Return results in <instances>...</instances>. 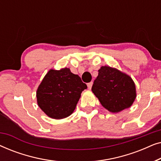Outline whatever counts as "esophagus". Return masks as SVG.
<instances>
[{
	"label": "esophagus",
	"mask_w": 161,
	"mask_h": 161,
	"mask_svg": "<svg viewBox=\"0 0 161 161\" xmlns=\"http://www.w3.org/2000/svg\"><path fill=\"white\" fill-rule=\"evenodd\" d=\"M87 86H88V89L89 90L92 89V82H90L89 83H87Z\"/></svg>",
	"instance_id": "esophagus-1"
}]
</instances>
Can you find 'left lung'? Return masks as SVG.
<instances>
[{"label": "left lung", "mask_w": 161, "mask_h": 161, "mask_svg": "<svg viewBox=\"0 0 161 161\" xmlns=\"http://www.w3.org/2000/svg\"><path fill=\"white\" fill-rule=\"evenodd\" d=\"M92 91L101 105L112 113L128 108L136 97L133 79L116 68L107 66L98 70Z\"/></svg>", "instance_id": "1"}]
</instances>
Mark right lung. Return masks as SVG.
<instances>
[{"label": "right lung", "instance_id": "1", "mask_svg": "<svg viewBox=\"0 0 161 161\" xmlns=\"http://www.w3.org/2000/svg\"><path fill=\"white\" fill-rule=\"evenodd\" d=\"M86 89V84L69 68L50 69L37 89V103L49 117L61 119L73 113Z\"/></svg>", "mask_w": 161, "mask_h": 161}]
</instances>
